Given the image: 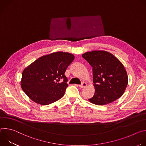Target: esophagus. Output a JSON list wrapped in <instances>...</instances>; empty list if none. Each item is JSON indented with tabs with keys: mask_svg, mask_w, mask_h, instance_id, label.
<instances>
[{
	"mask_svg": "<svg viewBox=\"0 0 146 146\" xmlns=\"http://www.w3.org/2000/svg\"><path fill=\"white\" fill-rule=\"evenodd\" d=\"M87 83H86V82H82L81 83V84L79 85V86H78V87H79L80 88H85V87H87Z\"/></svg>",
	"mask_w": 146,
	"mask_h": 146,
	"instance_id": "1",
	"label": "esophagus"
}]
</instances>
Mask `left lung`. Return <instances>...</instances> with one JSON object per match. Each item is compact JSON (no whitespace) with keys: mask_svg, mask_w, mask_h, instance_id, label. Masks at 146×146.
Listing matches in <instances>:
<instances>
[{"mask_svg":"<svg viewBox=\"0 0 146 146\" xmlns=\"http://www.w3.org/2000/svg\"><path fill=\"white\" fill-rule=\"evenodd\" d=\"M92 67L95 94L89 101L105 105L119 98L128 85L127 72L121 62L105 51H93L82 55Z\"/></svg>","mask_w":146,"mask_h":146,"instance_id":"1","label":"left lung"}]
</instances>
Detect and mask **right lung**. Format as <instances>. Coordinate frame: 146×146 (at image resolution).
I'll return each mask as SVG.
<instances>
[{
  "label": "right lung",
  "mask_w": 146,
  "mask_h": 146,
  "mask_svg": "<svg viewBox=\"0 0 146 146\" xmlns=\"http://www.w3.org/2000/svg\"><path fill=\"white\" fill-rule=\"evenodd\" d=\"M74 59L73 54L56 52L38 58L22 74L21 87L33 102L48 105L64 96L68 87L65 75ZM60 80L62 81L60 83Z\"/></svg>",
  "instance_id": "add662e5"
}]
</instances>
